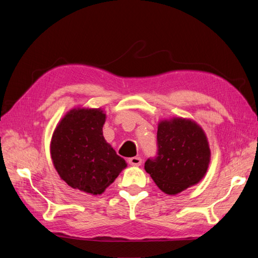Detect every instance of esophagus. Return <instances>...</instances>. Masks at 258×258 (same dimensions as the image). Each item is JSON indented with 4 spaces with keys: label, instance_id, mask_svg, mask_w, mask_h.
<instances>
[{
    "label": "esophagus",
    "instance_id": "obj_1",
    "mask_svg": "<svg viewBox=\"0 0 258 258\" xmlns=\"http://www.w3.org/2000/svg\"><path fill=\"white\" fill-rule=\"evenodd\" d=\"M129 163H130L131 166H136V167H138V166H141L142 159H141V157H138V156H136V157H131V158H129Z\"/></svg>",
    "mask_w": 258,
    "mask_h": 258
}]
</instances>
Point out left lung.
Here are the masks:
<instances>
[{
  "label": "left lung",
  "mask_w": 258,
  "mask_h": 258,
  "mask_svg": "<svg viewBox=\"0 0 258 258\" xmlns=\"http://www.w3.org/2000/svg\"><path fill=\"white\" fill-rule=\"evenodd\" d=\"M157 146V156L148 158L144 168L163 192L176 195L199 183L207 173L211 157L209 142L205 131L194 120H161Z\"/></svg>",
  "instance_id": "8db88e82"
}]
</instances>
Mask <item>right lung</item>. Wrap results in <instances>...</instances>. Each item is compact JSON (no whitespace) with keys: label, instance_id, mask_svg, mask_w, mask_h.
<instances>
[{"label":"right lung","instance_id":"add662e5","mask_svg":"<svg viewBox=\"0 0 258 258\" xmlns=\"http://www.w3.org/2000/svg\"><path fill=\"white\" fill-rule=\"evenodd\" d=\"M101 108H73L54 129L50 154L58 174L72 188L101 195L127 167L103 137Z\"/></svg>","mask_w":258,"mask_h":258}]
</instances>
